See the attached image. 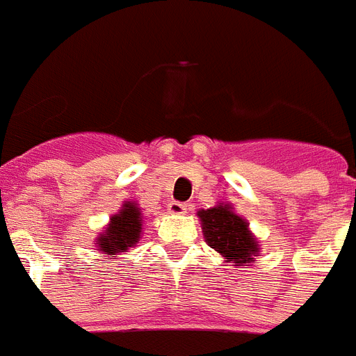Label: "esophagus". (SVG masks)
I'll use <instances>...</instances> for the list:
<instances>
[{
  "label": "esophagus",
  "instance_id": "34e87169",
  "mask_svg": "<svg viewBox=\"0 0 356 356\" xmlns=\"http://www.w3.org/2000/svg\"><path fill=\"white\" fill-rule=\"evenodd\" d=\"M167 209H169V213H172V215H186L187 204H184V202L172 200L167 204Z\"/></svg>",
  "mask_w": 356,
  "mask_h": 356
}]
</instances>
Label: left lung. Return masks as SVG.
<instances>
[{
  "mask_svg": "<svg viewBox=\"0 0 356 356\" xmlns=\"http://www.w3.org/2000/svg\"><path fill=\"white\" fill-rule=\"evenodd\" d=\"M202 220V229L207 244L215 248L226 259H232L233 266L252 261V255L257 252V241L248 232V224L244 218L226 206H217L211 209L198 211Z\"/></svg>",
  "mask_w": 356,
  "mask_h": 356,
  "instance_id": "left-lung-1",
  "label": "left lung"
}]
</instances>
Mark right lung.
I'll return each mask as SVG.
<instances>
[{
	"mask_svg": "<svg viewBox=\"0 0 356 356\" xmlns=\"http://www.w3.org/2000/svg\"><path fill=\"white\" fill-rule=\"evenodd\" d=\"M139 233H141V213L129 202L119 211V215H113L110 226L106 227L104 235L99 237L97 244L104 254L112 257L138 243Z\"/></svg>",
	"mask_w": 356,
	"mask_h": 356,
	"instance_id": "1",
	"label": "right lung"
}]
</instances>
